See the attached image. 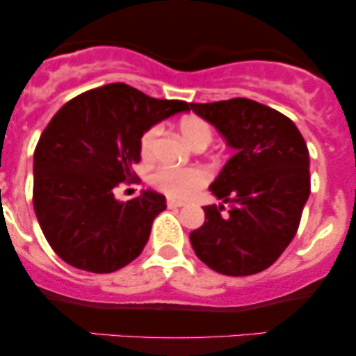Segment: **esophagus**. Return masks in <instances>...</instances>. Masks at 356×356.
Instances as JSON below:
<instances>
[{
    "label": "esophagus",
    "mask_w": 356,
    "mask_h": 356,
    "mask_svg": "<svg viewBox=\"0 0 356 356\" xmlns=\"http://www.w3.org/2000/svg\"><path fill=\"white\" fill-rule=\"evenodd\" d=\"M167 206H169L170 209H177V207H184V206H186V202L175 201V199H167Z\"/></svg>",
    "instance_id": "1"
}]
</instances>
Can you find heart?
<instances>
[{"mask_svg": "<svg viewBox=\"0 0 356 356\" xmlns=\"http://www.w3.org/2000/svg\"><path fill=\"white\" fill-rule=\"evenodd\" d=\"M184 140L187 144L207 145L212 140V129L206 120L197 115L184 117L179 124ZM161 136V127L154 125L140 138V152L145 159L154 154L157 138ZM209 175L201 167H162L154 174L152 181L157 189L165 192L167 195L175 199L191 197L207 182Z\"/></svg>", "mask_w": 356, "mask_h": 356, "instance_id": "1", "label": "heart"}]
</instances>
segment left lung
Instances as JSON below:
<instances>
[{"mask_svg":"<svg viewBox=\"0 0 356 356\" xmlns=\"http://www.w3.org/2000/svg\"><path fill=\"white\" fill-rule=\"evenodd\" d=\"M234 150L209 191L222 204L204 206L191 232L195 256L220 275L264 271L295 238L309 197V154L298 127L249 99L191 104ZM230 206L226 216L223 204Z\"/></svg>","mask_w":356,"mask_h":356,"instance_id":"left-lung-1","label":"left lung"}]
</instances>
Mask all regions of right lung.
<instances>
[{
	"instance_id": "add662e5",
	"label": "right lung",
	"mask_w": 356,
	"mask_h": 356,
	"mask_svg": "<svg viewBox=\"0 0 356 356\" xmlns=\"http://www.w3.org/2000/svg\"><path fill=\"white\" fill-rule=\"evenodd\" d=\"M191 104L157 100L125 83L88 90L65 104L33 155V207L53 251L90 273H112L140 254L165 197L150 189L118 201L120 182H137L140 138Z\"/></svg>"
}]
</instances>
